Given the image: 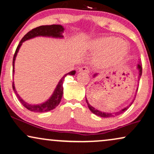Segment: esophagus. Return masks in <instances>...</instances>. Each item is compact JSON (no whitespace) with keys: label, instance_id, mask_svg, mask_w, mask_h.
Listing matches in <instances>:
<instances>
[{"label":"esophagus","instance_id":"34e87169","mask_svg":"<svg viewBox=\"0 0 154 154\" xmlns=\"http://www.w3.org/2000/svg\"><path fill=\"white\" fill-rule=\"evenodd\" d=\"M79 72H85V73H89V69L87 67H82L79 68Z\"/></svg>","mask_w":154,"mask_h":154}]
</instances>
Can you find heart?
<instances>
[{
  "mask_svg": "<svg viewBox=\"0 0 154 154\" xmlns=\"http://www.w3.org/2000/svg\"><path fill=\"white\" fill-rule=\"evenodd\" d=\"M91 52L97 53L94 63L97 67L108 69L114 67L124 59L128 53L127 42L114 36H102L89 42Z\"/></svg>",
  "mask_w": 154,
  "mask_h": 154,
  "instance_id": "b5f03b06",
  "label": "heart"
}]
</instances>
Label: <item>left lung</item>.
Returning a JSON list of instances; mask_svg holds the SVG:
<instances>
[{"instance_id": "8db88e82", "label": "left lung", "mask_w": 154, "mask_h": 154, "mask_svg": "<svg viewBox=\"0 0 154 154\" xmlns=\"http://www.w3.org/2000/svg\"><path fill=\"white\" fill-rule=\"evenodd\" d=\"M137 69L138 72H139V75H138V81L139 82V79H140V78H141V74H142V67H141V62H139V63L137 65ZM97 75H98V74H94V76H93V77H96V76H97ZM137 90H138V87H137V91H136V92H135V94H134V98L132 99L131 102H130V104L128 105V106H126V107H124V109H120L119 111H117V112H112V113L104 112H102V111H100V110L97 109H95L94 107H93V106H91V105L89 104V103L88 102V100H87V97H85V99H86V102L87 103V106H88L89 110H90L91 112L93 113V114H96L97 116H100V117L108 118V117H112V116H115L119 115V114H122V113H124V112H125L126 110H127L128 108H129V106H131L132 104H133L134 101V100H135L136 95H137Z\"/></svg>"}]
</instances>
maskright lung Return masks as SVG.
Instances as JSON below:
<instances>
[{
    "label": "right lung",
    "mask_w": 154,
    "mask_h": 154,
    "mask_svg": "<svg viewBox=\"0 0 154 154\" xmlns=\"http://www.w3.org/2000/svg\"><path fill=\"white\" fill-rule=\"evenodd\" d=\"M65 30L63 26L60 25H41V26H39L38 28H35L32 29V30L29 31L22 38V40H20V43L17 47V49L15 50L14 57H13V75H14V66H15V58H16L17 54L19 50H20L21 45H22L23 42L26 41V40H30V39L36 38V37H49V38H63V33ZM76 73L75 70L71 71L65 74V75L62 77L61 79L59 81L57 85L56 86V88L54 89V90L51 95V97L48 99L46 102L41 104H29V103L25 102L22 98L20 97V95L17 94L16 89L15 88V84L14 82H13V91H15V93L16 94V96L20 101L21 104L25 106V108L28 109V110L31 111V112H49L54 109V108H56V106H57L59 105L60 102H61V99L63 97V82L64 79L66 76L69 75H75Z\"/></svg>",
    "instance_id": "1"
}]
</instances>
